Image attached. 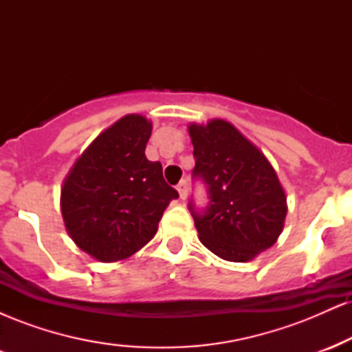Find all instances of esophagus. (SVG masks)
Segmentation results:
<instances>
[{
    "label": "esophagus",
    "instance_id": "obj_1",
    "mask_svg": "<svg viewBox=\"0 0 352 352\" xmlns=\"http://www.w3.org/2000/svg\"><path fill=\"white\" fill-rule=\"evenodd\" d=\"M177 190H179V195H180V199L182 200H185L187 199V195H188V187H187V182L185 180H182L179 185H177Z\"/></svg>",
    "mask_w": 352,
    "mask_h": 352
}]
</instances>
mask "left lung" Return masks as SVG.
I'll use <instances>...</instances> for the list:
<instances>
[{
	"label": "left lung",
	"instance_id": "left-lung-1",
	"mask_svg": "<svg viewBox=\"0 0 352 352\" xmlns=\"http://www.w3.org/2000/svg\"><path fill=\"white\" fill-rule=\"evenodd\" d=\"M193 179L207 185L208 205L190 201L200 241L227 261L253 260L283 232L286 195L263 152L227 120L190 124Z\"/></svg>",
	"mask_w": 352,
	"mask_h": 352
}]
</instances>
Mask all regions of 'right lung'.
<instances>
[{
  "mask_svg": "<svg viewBox=\"0 0 352 352\" xmlns=\"http://www.w3.org/2000/svg\"><path fill=\"white\" fill-rule=\"evenodd\" d=\"M152 122L140 114L117 120L76 160L60 188L67 233L82 252L111 263L152 240L165 208L179 193L162 164L145 157Z\"/></svg>",
  "mask_w": 352,
  "mask_h": 352,
  "instance_id": "right-lung-1",
  "label": "right lung"
}]
</instances>
